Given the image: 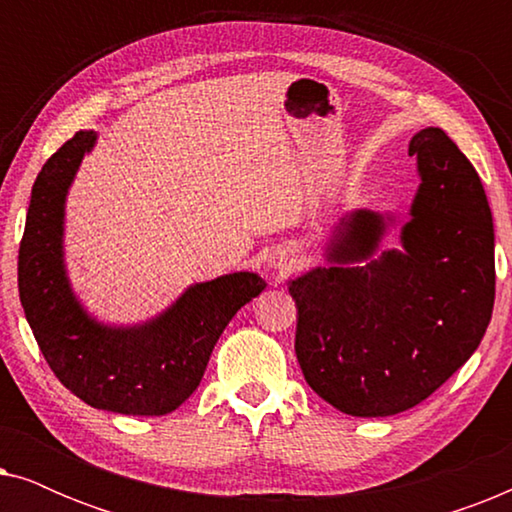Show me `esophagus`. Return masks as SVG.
I'll use <instances>...</instances> for the list:
<instances>
[{"label": "esophagus", "mask_w": 512, "mask_h": 512, "mask_svg": "<svg viewBox=\"0 0 512 512\" xmlns=\"http://www.w3.org/2000/svg\"><path fill=\"white\" fill-rule=\"evenodd\" d=\"M293 263H296V258H293L286 249H284V251L277 249L275 254L270 256V265L279 272V275H286V272H291Z\"/></svg>", "instance_id": "esophagus-1"}]
</instances>
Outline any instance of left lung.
I'll return each mask as SVG.
<instances>
[{"label":"left lung","mask_w":512,"mask_h":512,"mask_svg":"<svg viewBox=\"0 0 512 512\" xmlns=\"http://www.w3.org/2000/svg\"><path fill=\"white\" fill-rule=\"evenodd\" d=\"M419 184L401 249H380L394 214L335 223L328 265L289 282L296 356L310 387L352 417L415 408L478 349L494 310V221L485 188L440 128L410 139Z\"/></svg>","instance_id":"left-lung-1"}]
</instances>
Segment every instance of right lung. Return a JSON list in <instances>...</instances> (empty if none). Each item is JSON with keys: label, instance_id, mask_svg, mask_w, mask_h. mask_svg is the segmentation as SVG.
I'll return each mask as SVG.
<instances>
[{"label": "right lung", "instance_id": "1", "mask_svg": "<svg viewBox=\"0 0 512 512\" xmlns=\"http://www.w3.org/2000/svg\"><path fill=\"white\" fill-rule=\"evenodd\" d=\"M97 132L81 130L41 167L18 251V291L34 340L55 377L97 410L170 415L198 389L216 340L265 286L256 272L191 284L142 324L114 326L90 314L65 265V202Z\"/></svg>", "mask_w": 512, "mask_h": 512}]
</instances>
